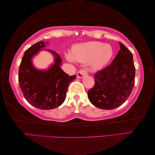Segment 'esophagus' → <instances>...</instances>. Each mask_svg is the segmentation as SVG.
<instances>
[{
    "instance_id": "1",
    "label": "esophagus",
    "mask_w": 155,
    "mask_h": 155,
    "mask_svg": "<svg viewBox=\"0 0 155 155\" xmlns=\"http://www.w3.org/2000/svg\"><path fill=\"white\" fill-rule=\"evenodd\" d=\"M87 75V71L85 69H80L77 73V77L78 78H82Z\"/></svg>"
}]
</instances>
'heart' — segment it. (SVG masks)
<instances>
[{"label":"heart","instance_id":"b5f03b06","mask_svg":"<svg viewBox=\"0 0 155 155\" xmlns=\"http://www.w3.org/2000/svg\"><path fill=\"white\" fill-rule=\"evenodd\" d=\"M114 51L110 45L101 42H88L77 45L73 48L72 55L74 59L80 62L91 60V67L93 70H100L110 62ZM69 60L72 58L68 55Z\"/></svg>","mask_w":155,"mask_h":155}]
</instances>
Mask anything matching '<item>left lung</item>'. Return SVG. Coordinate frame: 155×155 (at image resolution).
Instances as JSON below:
<instances>
[{"label": "left lung", "mask_w": 155, "mask_h": 155, "mask_svg": "<svg viewBox=\"0 0 155 155\" xmlns=\"http://www.w3.org/2000/svg\"><path fill=\"white\" fill-rule=\"evenodd\" d=\"M120 46L111 64L95 73V84L88 91V99L97 108L111 110L122 105L135 85L133 54L121 42Z\"/></svg>", "instance_id": "obj_1"}]
</instances>
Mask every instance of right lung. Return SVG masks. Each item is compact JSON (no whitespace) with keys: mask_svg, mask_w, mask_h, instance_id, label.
I'll return each mask as SVG.
<instances>
[{"mask_svg":"<svg viewBox=\"0 0 155 155\" xmlns=\"http://www.w3.org/2000/svg\"><path fill=\"white\" fill-rule=\"evenodd\" d=\"M44 47L45 42L40 41L25 51L19 67L18 82L22 94L30 104L41 110H51L64 102L68 84L76 75L69 76L63 71L60 55L45 49L54 55L55 62L49 69H36L31 59Z\"/></svg>","mask_w":155,"mask_h":155,"instance_id":"obj_1","label":"right lung"}]
</instances>
